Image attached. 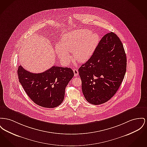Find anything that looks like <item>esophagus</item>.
<instances>
[{
    "label": "esophagus",
    "instance_id": "obj_1",
    "mask_svg": "<svg viewBox=\"0 0 147 147\" xmlns=\"http://www.w3.org/2000/svg\"><path fill=\"white\" fill-rule=\"evenodd\" d=\"M73 72L74 73V76L76 77L78 75V70L77 69H73Z\"/></svg>",
    "mask_w": 147,
    "mask_h": 147
}]
</instances>
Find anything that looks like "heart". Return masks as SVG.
<instances>
[{
  "label": "heart",
  "mask_w": 147,
  "mask_h": 147,
  "mask_svg": "<svg viewBox=\"0 0 147 147\" xmlns=\"http://www.w3.org/2000/svg\"><path fill=\"white\" fill-rule=\"evenodd\" d=\"M99 41V35L86 29L72 31L63 36L55 52L64 63L69 62L72 53L74 59L80 63L89 61L94 53Z\"/></svg>",
  "instance_id": "obj_1"
}]
</instances>
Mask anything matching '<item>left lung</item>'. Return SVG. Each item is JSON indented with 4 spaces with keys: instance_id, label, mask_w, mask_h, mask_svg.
<instances>
[{
    "instance_id": "obj_1",
    "label": "left lung",
    "mask_w": 147,
    "mask_h": 147,
    "mask_svg": "<svg viewBox=\"0 0 147 147\" xmlns=\"http://www.w3.org/2000/svg\"><path fill=\"white\" fill-rule=\"evenodd\" d=\"M126 68V54L120 39L113 32L107 33L91 58L78 69L86 100L94 105L108 101L118 90Z\"/></svg>"
}]
</instances>
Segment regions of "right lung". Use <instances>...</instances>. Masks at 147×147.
<instances>
[{
	"label": "right lung",
	"instance_id": "right-lung-1",
	"mask_svg": "<svg viewBox=\"0 0 147 147\" xmlns=\"http://www.w3.org/2000/svg\"><path fill=\"white\" fill-rule=\"evenodd\" d=\"M19 82L27 95L37 105L53 108L63 101L65 89L74 76L69 68L53 66L41 73H30L18 67Z\"/></svg>",
	"mask_w": 147,
	"mask_h": 147
}]
</instances>
